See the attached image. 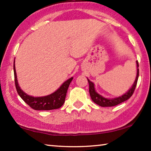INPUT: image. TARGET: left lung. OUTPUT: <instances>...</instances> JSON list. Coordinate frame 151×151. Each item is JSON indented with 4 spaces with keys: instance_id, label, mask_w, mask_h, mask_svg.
<instances>
[{
    "instance_id": "8db88e82",
    "label": "left lung",
    "mask_w": 151,
    "mask_h": 151,
    "mask_svg": "<svg viewBox=\"0 0 151 151\" xmlns=\"http://www.w3.org/2000/svg\"><path fill=\"white\" fill-rule=\"evenodd\" d=\"M137 77H136V79H135L133 85H132V87L130 88V90L128 91L127 93H125L121 96L118 97V98H115L113 99H108L104 98L103 96H102L96 92L93 83H92L91 81H89L87 78L88 84H89V93H90L92 100H93L94 103H95L96 104H98V105L103 107L113 106L117 105V104H119L120 103H123V102L127 101L129 98H131V96L132 95V94L134 93L135 88H136L137 86V81L139 76V69L138 68H139V63H138V61H137Z\"/></svg>"
}]
</instances>
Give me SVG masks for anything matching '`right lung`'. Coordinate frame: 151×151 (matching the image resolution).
I'll list each match as a JSON object with an SVG mask.
<instances>
[{"mask_svg": "<svg viewBox=\"0 0 151 151\" xmlns=\"http://www.w3.org/2000/svg\"><path fill=\"white\" fill-rule=\"evenodd\" d=\"M13 68L15 86H16L17 93L21 97L22 100L32 109L37 110V111H42V110L43 111H49V110L59 109L60 107L63 105L65 101L68 88L73 80V77L65 81L57 91H55V93L50 94V95L42 97H33L32 96L28 95L20 89L19 84H18L14 63Z\"/></svg>", "mask_w": 151, "mask_h": 151, "instance_id": "1", "label": "right lung"}]
</instances>
